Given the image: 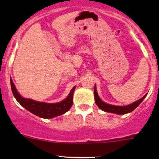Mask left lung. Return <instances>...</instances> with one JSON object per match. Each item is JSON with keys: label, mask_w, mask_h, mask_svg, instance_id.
Wrapping results in <instances>:
<instances>
[{"label": "left lung", "mask_w": 159, "mask_h": 159, "mask_svg": "<svg viewBox=\"0 0 159 159\" xmlns=\"http://www.w3.org/2000/svg\"><path fill=\"white\" fill-rule=\"evenodd\" d=\"M94 101H95L96 105H98L100 109H102L104 111L109 112V113L117 114V115H125V114H128L134 111L142 103V101L145 98L147 94L144 95L142 98L139 100L136 101V102H133L132 104H130L129 105H124V106H119V105H112L107 104L104 102L102 99L99 98L98 94L97 93V90H96V85L94 86Z\"/></svg>", "instance_id": "obj_1"}]
</instances>
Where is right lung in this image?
Here are the masks:
<instances>
[{"instance_id": "add662e5", "label": "right lung", "mask_w": 159, "mask_h": 159, "mask_svg": "<svg viewBox=\"0 0 159 159\" xmlns=\"http://www.w3.org/2000/svg\"><path fill=\"white\" fill-rule=\"evenodd\" d=\"M10 81L13 94L16 100L18 102V103L28 111L31 112L32 114L40 117V118H54V117L63 115L71 108L72 104H73V93L76 88L75 86L70 90L69 94L65 100L61 101L58 103H44V102H38V101L22 97L18 93L17 90L16 89L15 85H14L11 78Z\"/></svg>"}]
</instances>
